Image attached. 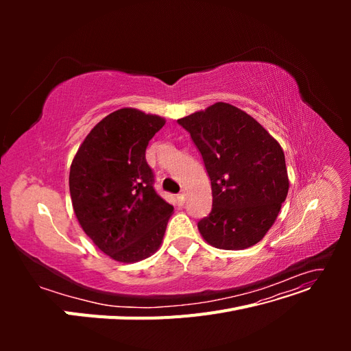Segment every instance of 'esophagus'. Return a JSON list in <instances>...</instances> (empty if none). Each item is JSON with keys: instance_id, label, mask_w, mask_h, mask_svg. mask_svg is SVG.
Instances as JSON below:
<instances>
[{"instance_id": "esophagus-1", "label": "esophagus", "mask_w": 351, "mask_h": 351, "mask_svg": "<svg viewBox=\"0 0 351 351\" xmlns=\"http://www.w3.org/2000/svg\"><path fill=\"white\" fill-rule=\"evenodd\" d=\"M177 200H178L180 205L184 204V200H186V192H184V190H182V192L177 195Z\"/></svg>"}]
</instances>
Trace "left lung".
<instances>
[{"label":"left lung","mask_w":351,"mask_h":351,"mask_svg":"<svg viewBox=\"0 0 351 351\" xmlns=\"http://www.w3.org/2000/svg\"><path fill=\"white\" fill-rule=\"evenodd\" d=\"M177 121L192 136L210 178L212 210L197 222L202 237L224 250L259 243L289 193L281 145L253 117L226 102Z\"/></svg>","instance_id":"left-lung-1"}]
</instances>
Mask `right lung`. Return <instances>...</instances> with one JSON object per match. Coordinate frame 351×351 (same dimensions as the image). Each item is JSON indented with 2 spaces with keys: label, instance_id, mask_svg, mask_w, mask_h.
Here are the masks:
<instances>
[{
  "label": "right lung",
  "instance_id": "add662e5",
  "mask_svg": "<svg viewBox=\"0 0 351 351\" xmlns=\"http://www.w3.org/2000/svg\"><path fill=\"white\" fill-rule=\"evenodd\" d=\"M164 124L159 115L117 110L93 127L73 158L74 214L95 246L117 262L134 263L154 254L174 210L155 192L145 158Z\"/></svg>",
  "mask_w": 351,
  "mask_h": 351
}]
</instances>
